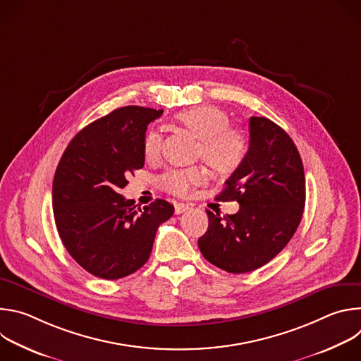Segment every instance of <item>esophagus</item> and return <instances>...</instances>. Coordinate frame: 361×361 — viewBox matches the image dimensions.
<instances>
[{"label":"esophagus","instance_id":"34e87169","mask_svg":"<svg viewBox=\"0 0 361 361\" xmlns=\"http://www.w3.org/2000/svg\"><path fill=\"white\" fill-rule=\"evenodd\" d=\"M174 209H176V214H183V213H185L190 207L187 204H184V202H177V204H174Z\"/></svg>","mask_w":361,"mask_h":361}]
</instances>
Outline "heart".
<instances>
[{"instance_id": "obj_1", "label": "heart", "mask_w": 361, "mask_h": 361, "mask_svg": "<svg viewBox=\"0 0 361 361\" xmlns=\"http://www.w3.org/2000/svg\"><path fill=\"white\" fill-rule=\"evenodd\" d=\"M178 121L200 138L198 157H202L216 171L228 174L235 171L248 152V138L244 131L230 127L228 114L216 106H200L178 114ZM161 134L156 130L144 138V154L148 159L159 156ZM207 180V170L195 166L181 170H170L160 177L164 190L185 195L192 185Z\"/></svg>"}]
</instances>
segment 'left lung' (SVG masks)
<instances>
[{"mask_svg":"<svg viewBox=\"0 0 361 361\" xmlns=\"http://www.w3.org/2000/svg\"><path fill=\"white\" fill-rule=\"evenodd\" d=\"M250 145L241 166L216 197L238 201L235 214L207 210L209 228L198 238L204 259L234 274L257 270L287 245L304 212L305 178L290 135L266 117L250 118Z\"/></svg>","mask_w":361,"mask_h":361,"instance_id":"obj_1","label":"left lung"}]
</instances>
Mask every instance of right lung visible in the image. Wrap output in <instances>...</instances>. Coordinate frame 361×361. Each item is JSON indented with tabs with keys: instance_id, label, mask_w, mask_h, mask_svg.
<instances>
[{
	"instance_id": "add662e5",
	"label": "right lung",
	"mask_w": 361,
	"mask_h": 361,
	"mask_svg": "<svg viewBox=\"0 0 361 361\" xmlns=\"http://www.w3.org/2000/svg\"><path fill=\"white\" fill-rule=\"evenodd\" d=\"M163 110L121 107L82 128L56 170L53 212L60 238L90 274L118 280L141 269L173 205L157 198L142 209L120 194L144 167L147 126Z\"/></svg>"
}]
</instances>
